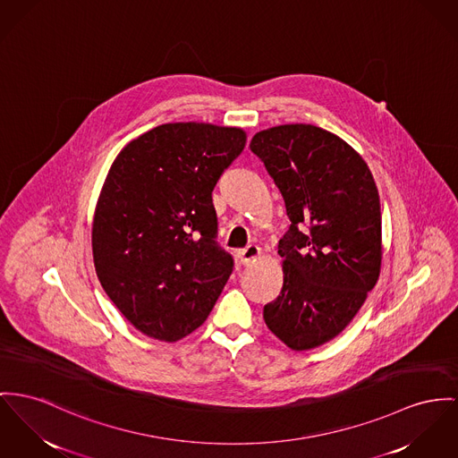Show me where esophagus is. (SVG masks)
Returning a JSON list of instances; mask_svg holds the SVG:
<instances>
[{
  "instance_id": "34e87169",
  "label": "esophagus",
  "mask_w": 458,
  "mask_h": 458,
  "mask_svg": "<svg viewBox=\"0 0 458 458\" xmlns=\"http://www.w3.org/2000/svg\"><path fill=\"white\" fill-rule=\"evenodd\" d=\"M260 257V248L257 244H248L243 250L238 251V259L243 266H250L253 264L257 259Z\"/></svg>"
}]
</instances>
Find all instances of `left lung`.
I'll use <instances>...</instances> for the list:
<instances>
[{
	"label": "left lung",
	"mask_w": 458,
	"mask_h": 458,
	"mask_svg": "<svg viewBox=\"0 0 458 458\" xmlns=\"http://www.w3.org/2000/svg\"><path fill=\"white\" fill-rule=\"evenodd\" d=\"M284 199L290 229L279 240L283 288L264 321L293 351L335 338L365 304L382 264L378 191L365 159L314 124H279L253 135Z\"/></svg>",
	"instance_id": "left-lung-1"
}]
</instances>
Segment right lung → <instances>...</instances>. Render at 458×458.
<instances>
[{"label": "right lung", "instance_id": "add662e5", "mask_svg": "<svg viewBox=\"0 0 458 458\" xmlns=\"http://www.w3.org/2000/svg\"><path fill=\"white\" fill-rule=\"evenodd\" d=\"M244 144L236 126L166 123L111 165L93 216V264L144 335L175 342L194 332L233 273V257L215 242L212 191Z\"/></svg>", "mask_w": 458, "mask_h": 458}]
</instances>
